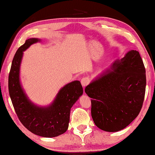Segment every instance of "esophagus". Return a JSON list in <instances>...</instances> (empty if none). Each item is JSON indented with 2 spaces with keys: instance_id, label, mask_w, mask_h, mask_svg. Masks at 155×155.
I'll list each match as a JSON object with an SVG mask.
<instances>
[{
  "instance_id": "obj_1",
  "label": "esophagus",
  "mask_w": 155,
  "mask_h": 155,
  "mask_svg": "<svg viewBox=\"0 0 155 155\" xmlns=\"http://www.w3.org/2000/svg\"><path fill=\"white\" fill-rule=\"evenodd\" d=\"M81 85H82L83 87H85V86H87V85H89V83H90V77H85L81 78Z\"/></svg>"
}]
</instances>
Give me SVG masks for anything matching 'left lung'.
Masks as SVG:
<instances>
[{
	"mask_svg": "<svg viewBox=\"0 0 155 155\" xmlns=\"http://www.w3.org/2000/svg\"><path fill=\"white\" fill-rule=\"evenodd\" d=\"M111 70L85 87L91 103V117L99 128L116 132L140 114L146 92V69L140 52L131 50Z\"/></svg>",
	"mask_w": 155,
	"mask_h": 155,
	"instance_id": "left-lung-1",
	"label": "left lung"
}]
</instances>
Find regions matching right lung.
Here are the masks:
<instances>
[{
    "mask_svg": "<svg viewBox=\"0 0 155 155\" xmlns=\"http://www.w3.org/2000/svg\"><path fill=\"white\" fill-rule=\"evenodd\" d=\"M38 41L36 38L28 39L15 52L9 74V93L18 119L24 127L37 135L53 137L67 130L70 109L83 90L80 81H75L61 88L48 107H36L28 101L20 84V65L23 51Z\"/></svg>",
    "mask_w": 155,
    "mask_h": 155,
    "instance_id": "add662e5",
    "label": "right lung"
}]
</instances>
